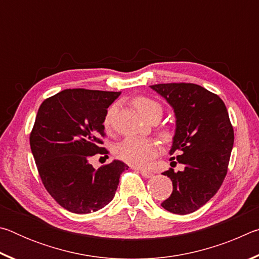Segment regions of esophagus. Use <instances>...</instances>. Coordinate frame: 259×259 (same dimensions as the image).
Listing matches in <instances>:
<instances>
[{"label": "esophagus", "instance_id": "obj_1", "mask_svg": "<svg viewBox=\"0 0 259 259\" xmlns=\"http://www.w3.org/2000/svg\"><path fill=\"white\" fill-rule=\"evenodd\" d=\"M139 171H140V174H142L143 177H145V178H152L153 177V174L151 171H148V170L140 169Z\"/></svg>", "mask_w": 259, "mask_h": 259}]
</instances>
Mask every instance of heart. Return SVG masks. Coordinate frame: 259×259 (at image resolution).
Here are the masks:
<instances>
[{
  "label": "heart",
  "instance_id": "1",
  "mask_svg": "<svg viewBox=\"0 0 259 259\" xmlns=\"http://www.w3.org/2000/svg\"><path fill=\"white\" fill-rule=\"evenodd\" d=\"M134 105L137 111L144 117H148L152 113L159 112L162 114V107L159 103L154 102L147 97H138L134 100ZM116 112V105H112L105 115L104 124L106 128H111L113 117ZM161 137L164 140H170L171 133L169 131H162ZM159 152V144L155 140L150 138H139V137H128L123 142H121L115 148V154L120 160L126 162L131 165L142 166L145 165L147 162L157 155Z\"/></svg>",
  "mask_w": 259,
  "mask_h": 259
}]
</instances>
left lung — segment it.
I'll use <instances>...</instances> for the list:
<instances>
[{"label": "left lung", "instance_id": "obj_1", "mask_svg": "<svg viewBox=\"0 0 259 259\" xmlns=\"http://www.w3.org/2000/svg\"><path fill=\"white\" fill-rule=\"evenodd\" d=\"M172 107L176 130L170 155L177 154L183 171L162 175L172 182V193L161 203L165 210L194 212L216 194L227 174L234 131L223 100L193 83L150 85Z\"/></svg>", "mask_w": 259, "mask_h": 259}]
</instances>
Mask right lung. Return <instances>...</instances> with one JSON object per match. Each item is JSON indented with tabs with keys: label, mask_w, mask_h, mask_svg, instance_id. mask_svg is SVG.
I'll use <instances>...</instances> for the list:
<instances>
[{
	"label": "right lung",
	"mask_w": 259,
	"mask_h": 259,
	"mask_svg": "<svg viewBox=\"0 0 259 259\" xmlns=\"http://www.w3.org/2000/svg\"><path fill=\"white\" fill-rule=\"evenodd\" d=\"M121 93L66 89L46 99L29 136L37 171L49 194L74 213L104 208L129 166L114 160L96 170L90 159L108 154L102 146L104 120Z\"/></svg>",
	"instance_id": "right-lung-1"
}]
</instances>
